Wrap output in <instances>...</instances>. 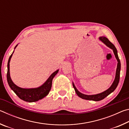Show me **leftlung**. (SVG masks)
Listing matches in <instances>:
<instances>
[{"instance_id": "left-lung-1", "label": "left lung", "mask_w": 129, "mask_h": 129, "mask_svg": "<svg viewBox=\"0 0 129 129\" xmlns=\"http://www.w3.org/2000/svg\"><path fill=\"white\" fill-rule=\"evenodd\" d=\"M99 39L100 40L102 41V42L105 44L107 46L110 48L113 49V52H114V55L115 56V58H117V60L118 61V64H117V68L116 70V74H115V80L114 81V82H113V84L112 85V86H111L110 88L108 89V90H105L101 93L97 94H95V95H85L79 92V91L77 90V89H76L75 85L73 84V88L75 89L76 93L78 95V96H79L80 98H81L82 99L87 100H92V101H101V100L104 99L105 98L107 97L109 94H110L111 93H112L113 91L116 89V88L118 86V84L119 83V77H120V70H121V62H120V60L119 59L118 56L116 48L115 47L114 45H113V44L109 40V39L108 38H106V37H104V36L100 37Z\"/></svg>"}]
</instances>
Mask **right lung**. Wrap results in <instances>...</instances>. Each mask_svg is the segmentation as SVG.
<instances>
[{
  "label": "right lung",
  "instance_id": "obj_1",
  "mask_svg": "<svg viewBox=\"0 0 129 129\" xmlns=\"http://www.w3.org/2000/svg\"><path fill=\"white\" fill-rule=\"evenodd\" d=\"M15 47V48H16ZM12 56V54L10 56L9 59H8V64H7V82L9 85L11 89L16 93V94L23 101L26 102H36L39 101V100L42 99L43 98L45 97V96L48 94L49 91L51 90L52 87V80L53 77L55 76L58 70H57L52 75L50 76L48 79L47 81L43 85L37 88H32V89H24L21 88L20 87L16 86L12 81L11 79L10 75V62L11 58Z\"/></svg>",
  "mask_w": 129,
  "mask_h": 129
}]
</instances>
